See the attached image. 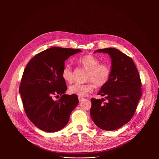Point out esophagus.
<instances>
[{
    "instance_id": "esophagus-1",
    "label": "esophagus",
    "mask_w": 159,
    "mask_h": 159,
    "mask_svg": "<svg viewBox=\"0 0 159 159\" xmlns=\"http://www.w3.org/2000/svg\"><path fill=\"white\" fill-rule=\"evenodd\" d=\"M84 98L83 97H81V96H78V100L80 102H82L83 100H84Z\"/></svg>"
}]
</instances>
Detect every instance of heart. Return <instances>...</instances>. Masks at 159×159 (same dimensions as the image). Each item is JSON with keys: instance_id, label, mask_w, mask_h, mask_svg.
I'll use <instances>...</instances> for the list:
<instances>
[{"instance_id": "1", "label": "heart", "mask_w": 159, "mask_h": 159, "mask_svg": "<svg viewBox=\"0 0 159 159\" xmlns=\"http://www.w3.org/2000/svg\"><path fill=\"white\" fill-rule=\"evenodd\" d=\"M100 63L98 58L92 55H86L80 58L78 60V64L88 71L86 80L90 82L86 84L75 83L70 86L69 92L79 96H85L93 90L94 83L97 87L105 85L110 78L111 68L108 64ZM62 76L67 82L73 81V72L69 65H66L62 68Z\"/></svg>"}]
</instances>
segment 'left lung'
Wrapping results in <instances>:
<instances>
[{
    "instance_id": "8db88e82",
    "label": "left lung",
    "mask_w": 159,
    "mask_h": 159,
    "mask_svg": "<svg viewBox=\"0 0 159 159\" xmlns=\"http://www.w3.org/2000/svg\"><path fill=\"white\" fill-rule=\"evenodd\" d=\"M95 52L110 55L111 73L108 83L97 93L104 98H91V118L102 130H117L127 124L135 112L141 97L140 77L132 58L119 50L109 48Z\"/></svg>"
}]
</instances>
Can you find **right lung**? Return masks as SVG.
Wrapping results in <instances>:
<instances>
[{
	"mask_svg": "<svg viewBox=\"0 0 159 159\" xmlns=\"http://www.w3.org/2000/svg\"><path fill=\"white\" fill-rule=\"evenodd\" d=\"M80 52L79 49L52 47L35 56L24 70L19 92L24 111L29 120L43 131L62 129L78 104L76 94L64 93L67 87L62 70L68 57ZM59 95L60 99L53 100V96Z\"/></svg>",
	"mask_w": 159,
	"mask_h": 159,
	"instance_id": "obj_1",
	"label": "right lung"
}]
</instances>
